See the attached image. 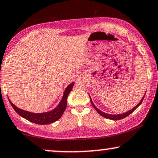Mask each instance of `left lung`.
Segmentation results:
<instances>
[{
  "mask_svg": "<svg viewBox=\"0 0 158 158\" xmlns=\"http://www.w3.org/2000/svg\"><path fill=\"white\" fill-rule=\"evenodd\" d=\"M144 96H145V95H144L143 97L142 98L141 101H140L139 103L138 104V105H136V107H135L134 108H132V109L131 110H129V111H127V113H123V114H118V115H111V114H107V113H103V112H102V111H101V110H98V108L96 107V106L94 105V103H93L92 100H91V98H90H90L91 104H93V106H94V107L95 108V110H96V111H97V113H98V114H100V115H102V116L106 118L111 119V120H120V119H123V118H126L127 116H128V115H130V114L132 113V112H133L135 110L137 109V107H139L140 104L142 103V102H143Z\"/></svg>",
  "mask_w": 158,
  "mask_h": 158,
  "instance_id": "1",
  "label": "left lung"
}]
</instances>
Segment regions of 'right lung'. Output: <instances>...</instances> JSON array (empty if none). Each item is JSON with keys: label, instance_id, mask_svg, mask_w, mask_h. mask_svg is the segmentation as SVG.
Instances as JSON below:
<instances>
[{"label": "right lung", "instance_id": "obj_1", "mask_svg": "<svg viewBox=\"0 0 158 158\" xmlns=\"http://www.w3.org/2000/svg\"><path fill=\"white\" fill-rule=\"evenodd\" d=\"M73 85L74 82H72L71 84H70L67 87V88L65 89V90L64 92L63 97H62L60 103L58 104L57 107L50 112H47V113H30V112L25 111V110L19 109L18 107H17L15 104H13L11 102V101H9V102H10L13 109L17 112V113L18 115H20V116L26 118V120L35 123H37V124H49V123H51L54 122V121H57L62 115V114H63L64 110L66 108V106H67V98L68 94L71 93L72 88L73 87Z\"/></svg>", "mask_w": 158, "mask_h": 158}]
</instances>
